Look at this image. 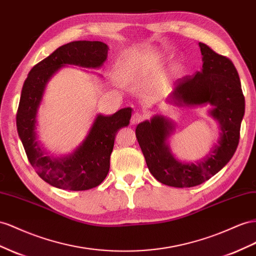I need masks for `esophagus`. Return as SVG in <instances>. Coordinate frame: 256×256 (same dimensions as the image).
Masks as SVG:
<instances>
[{
	"mask_svg": "<svg viewBox=\"0 0 256 256\" xmlns=\"http://www.w3.org/2000/svg\"><path fill=\"white\" fill-rule=\"evenodd\" d=\"M144 117H145L144 114H142L141 112H136L132 115V117H131V122H132V124L140 122H142L144 120Z\"/></svg>",
	"mask_w": 256,
	"mask_h": 256,
	"instance_id": "obj_1",
	"label": "esophagus"
}]
</instances>
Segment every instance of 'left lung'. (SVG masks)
Listing matches in <instances>:
<instances>
[{"instance_id":"1","label":"left lung","mask_w":256,"mask_h":256,"mask_svg":"<svg viewBox=\"0 0 256 256\" xmlns=\"http://www.w3.org/2000/svg\"><path fill=\"white\" fill-rule=\"evenodd\" d=\"M202 70L178 78L170 102L178 106L210 103V114L220 125L218 144L204 160L196 164L178 162L170 153L167 138L172 124L162 116H155L136 128V136L148 168L160 183L172 188H192L208 181L228 162L237 150L241 120L244 115V96L238 72L232 61L199 43Z\"/></svg>"}]
</instances>
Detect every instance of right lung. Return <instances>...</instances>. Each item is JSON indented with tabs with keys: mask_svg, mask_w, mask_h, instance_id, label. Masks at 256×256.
Returning a JSON list of instances; mask_svg holds the SVG:
<instances>
[{
	"mask_svg": "<svg viewBox=\"0 0 256 256\" xmlns=\"http://www.w3.org/2000/svg\"><path fill=\"white\" fill-rule=\"evenodd\" d=\"M108 57V45L99 40H75L57 48L34 66L24 82L16 122L28 160L36 174L54 188L87 190L100 185L110 170V156L116 132L129 125L131 108H125L111 116L98 115L80 146L66 157H52L36 141V117L48 80L61 66L74 64L99 68Z\"/></svg>",
	"mask_w": 256,
	"mask_h": 256,
	"instance_id": "add662e5",
	"label": "right lung"
}]
</instances>
